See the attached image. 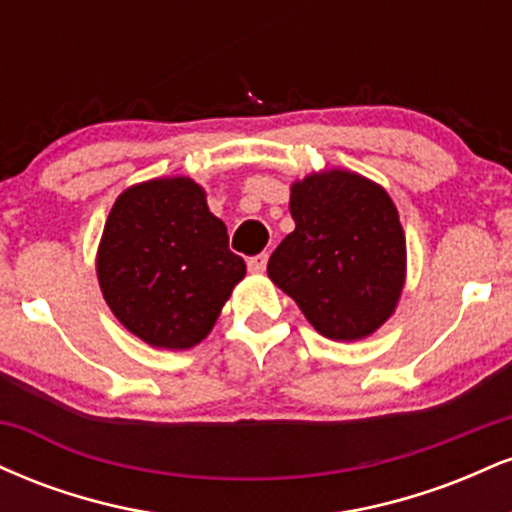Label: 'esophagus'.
Wrapping results in <instances>:
<instances>
[{"mask_svg":"<svg viewBox=\"0 0 512 512\" xmlns=\"http://www.w3.org/2000/svg\"><path fill=\"white\" fill-rule=\"evenodd\" d=\"M267 260H269L267 252H260V255L250 257V260H248V269H250L252 274H262L264 269H267Z\"/></svg>","mask_w":512,"mask_h":512,"instance_id":"esophagus-1","label":"esophagus"}]
</instances>
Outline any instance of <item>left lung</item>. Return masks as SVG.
<instances>
[{
  "mask_svg": "<svg viewBox=\"0 0 512 512\" xmlns=\"http://www.w3.org/2000/svg\"><path fill=\"white\" fill-rule=\"evenodd\" d=\"M289 207L296 231L269 257V279L322 337L373 334L395 313L407 272L390 195L351 170H325L293 182Z\"/></svg>",
  "mask_w": 512,
  "mask_h": 512,
  "instance_id": "left-lung-1",
  "label": "left lung"
}]
</instances>
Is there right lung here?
I'll return each mask as SVG.
<instances>
[{
	"instance_id": "1",
	"label": "right lung",
	"mask_w": 512,
	"mask_h": 512,
	"mask_svg": "<svg viewBox=\"0 0 512 512\" xmlns=\"http://www.w3.org/2000/svg\"><path fill=\"white\" fill-rule=\"evenodd\" d=\"M98 284L113 315L156 349H190L214 327L245 262L190 178H158L115 199L98 245Z\"/></svg>"
}]
</instances>
